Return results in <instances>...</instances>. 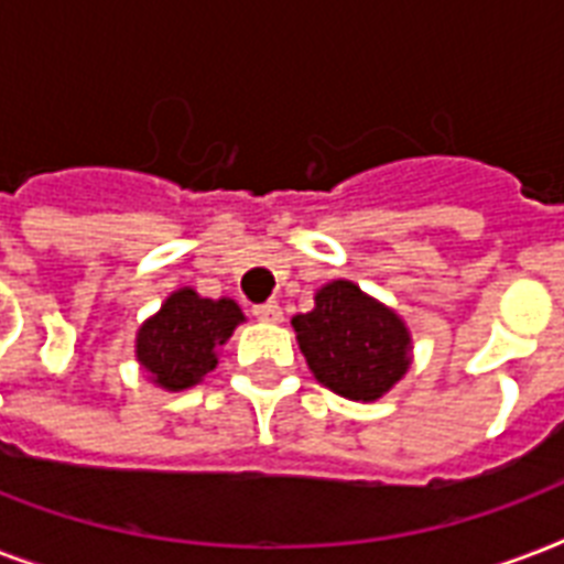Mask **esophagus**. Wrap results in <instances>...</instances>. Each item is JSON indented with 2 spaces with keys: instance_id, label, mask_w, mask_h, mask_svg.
Instances as JSON below:
<instances>
[{
  "instance_id": "obj_1",
  "label": "esophagus",
  "mask_w": 564,
  "mask_h": 564,
  "mask_svg": "<svg viewBox=\"0 0 564 564\" xmlns=\"http://www.w3.org/2000/svg\"><path fill=\"white\" fill-rule=\"evenodd\" d=\"M254 318L257 322H265V325H278V322H283V313L274 301H265V304H257L254 307Z\"/></svg>"
}]
</instances>
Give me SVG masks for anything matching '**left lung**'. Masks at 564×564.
<instances>
[{"mask_svg": "<svg viewBox=\"0 0 564 564\" xmlns=\"http://www.w3.org/2000/svg\"><path fill=\"white\" fill-rule=\"evenodd\" d=\"M310 371L348 401H377L410 369L403 318L351 281H330L316 307L292 318Z\"/></svg>", "mask_w": 564, "mask_h": 564, "instance_id": "obj_1", "label": "left lung"}]
</instances>
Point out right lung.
Returning a JSON list of instances; mask_svg holds the SVG:
<instances>
[{
    "instance_id": "1",
    "label": "right lung",
    "mask_w": 564,
    "mask_h": 564,
    "mask_svg": "<svg viewBox=\"0 0 564 564\" xmlns=\"http://www.w3.org/2000/svg\"><path fill=\"white\" fill-rule=\"evenodd\" d=\"M239 322L246 316L237 301L202 299L184 286L137 330V360L166 392L189 389L216 369L219 348Z\"/></svg>"
}]
</instances>
